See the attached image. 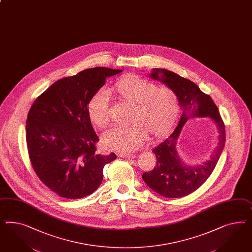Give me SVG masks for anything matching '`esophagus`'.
Listing matches in <instances>:
<instances>
[{
	"instance_id": "esophagus-1",
	"label": "esophagus",
	"mask_w": 252,
	"mask_h": 252,
	"mask_svg": "<svg viewBox=\"0 0 252 252\" xmlns=\"http://www.w3.org/2000/svg\"><path fill=\"white\" fill-rule=\"evenodd\" d=\"M120 158H134L136 156L133 155V154H127V153H122V154H119L118 155Z\"/></svg>"
}]
</instances>
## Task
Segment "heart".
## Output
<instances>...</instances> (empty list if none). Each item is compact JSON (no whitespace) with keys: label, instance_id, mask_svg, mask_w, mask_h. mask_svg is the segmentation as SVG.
I'll return each mask as SVG.
<instances>
[{"label":"heart","instance_id":"obj_1","mask_svg":"<svg viewBox=\"0 0 252 252\" xmlns=\"http://www.w3.org/2000/svg\"><path fill=\"white\" fill-rule=\"evenodd\" d=\"M116 99L130 105L129 126L114 127L105 132L102 143L109 149L132 151L147 137L160 139L168 134L180 115L177 94L167 87H157L151 81L129 74L116 81L108 89ZM87 113L91 123L99 128L109 124V103L104 92L94 94L88 101Z\"/></svg>","mask_w":252,"mask_h":252}]
</instances>
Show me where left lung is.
<instances>
[{
  "mask_svg": "<svg viewBox=\"0 0 252 252\" xmlns=\"http://www.w3.org/2000/svg\"><path fill=\"white\" fill-rule=\"evenodd\" d=\"M150 77L158 80L177 94L182 115L177 128L163 143L153 149L157 158L155 168L143 174L147 186L166 198H181L192 193L214 171L225 143V129L219 110L211 96L199 87L179 74L165 69H153ZM208 116L218 125L219 143L214 154L206 162L189 166L180 158L176 141L184 124L189 117Z\"/></svg>",
  "mask_w": 252,
  "mask_h": 252,
  "instance_id": "obj_1",
  "label": "left lung"
}]
</instances>
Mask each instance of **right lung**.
Segmentation results:
<instances>
[{
	"instance_id": "1",
	"label": "right lung",
	"mask_w": 252,
	"mask_h": 252,
	"mask_svg": "<svg viewBox=\"0 0 252 252\" xmlns=\"http://www.w3.org/2000/svg\"><path fill=\"white\" fill-rule=\"evenodd\" d=\"M122 72L95 67L58 80L29 109L26 137L31 165L39 180L63 198L93 193L100 186L104 166L117 158L96 152L99 139L87 104L108 77Z\"/></svg>"
}]
</instances>
